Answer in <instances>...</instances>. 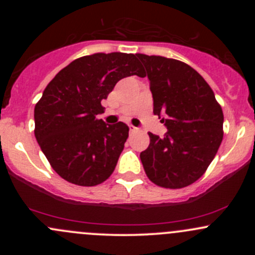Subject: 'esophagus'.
Masks as SVG:
<instances>
[{
  "instance_id": "esophagus-1",
  "label": "esophagus",
  "mask_w": 255,
  "mask_h": 255,
  "mask_svg": "<svg viewBox=\"0 0 255 255\" xmlns=\"http://www.w3.org/2000/svg\"><path fill=\"white\" fill-rule=\"evenodd\" d=\"M135 130H137V127H134V126H129V132L130 133L135 132Z\"/></svg>"
}]
</instances>
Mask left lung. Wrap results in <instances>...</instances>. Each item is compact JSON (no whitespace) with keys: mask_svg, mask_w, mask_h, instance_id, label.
I'll return each mask as SVG.
<instances>
[{"mask_svg":"<svg viewBox=\"0 0 255 255\" xmlns=\"http://www.w3.org/2000/svg\"><path fill=\"white\" fill-rule=\"evenodd\" d=\"M143 63L153 95V112L168 132L149 133L140 153L146 176L166 189L192 184L206 171L223 138V112L212 89L182 61L135 54ZM144 75V76H145Z\"/></svg>","mask_w":255,"mask_h":255,"instance_id":"obj_1","label":"left lung"}]
</instances>
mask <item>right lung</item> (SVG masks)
Listing matches in <instances>:
<instances>
[{"label":"right lung","mask_w":255,"mask_h":255,"mask_svg":"<svg viewBox=\"0 0 255 255\" xmlns=\"http://www.w3.org/2000/svg\"><path fill=\"white\" fill-rule=\"evenodd\" d=\"M144 73L137 55L97 53L71 61L59 71L34 109V134L51 168L80 186L109 179L125 148L129 128L97 120L121 79Z\"/></svg>","instance_id":"obj_1"}]
</instances>
